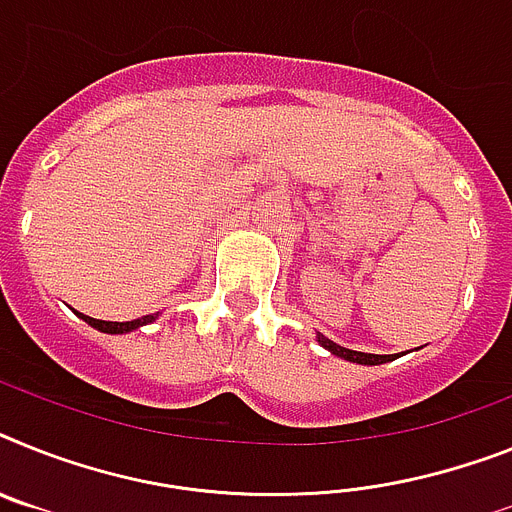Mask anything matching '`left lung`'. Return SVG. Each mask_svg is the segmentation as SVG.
Returning <instances> with one entry per match:
<instances>
[{
	"instance_id": "1",
	"label": "left lung",
	"mask_w": 512,
	"mask_h": 512,
	"mask_svg": "<svg viewBox=\"0 0 512 512\" xmlns=\"http://www.w3.org/2000/svg\"><path fill=\"white\" fill-rule=\"evenodd\" d=\"M317 341L325 346V349L330 351V354L336 356H343V359H349V362H356V364H385L390 362V356H380V354H362V351H351V349H343V346H338V343H333L330 338L320 336Z\"/></svg>"
}]
</instances>
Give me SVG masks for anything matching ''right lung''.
Returning <instances> with one entry per match:
<instances>
[{"label":"right lung","instance_id":"right-lung-1","mask_svg":"<svg viewBox=\"0 0 512 512\" xmlns=\"http://www.w3.org/2000/svg\"><path fill=\"white\" fill-rule=\"evenodd\" d=\"M80 315V312H77ZM83 317L88 325H93L96 330H101V333H130V330L140 328V325H148V322L156 320V315H145V317H137V320L132 322H106V320H96V317H88V315H80Z\"/></svg>","mask_w":512,"mask_h":512}]
</instances>
